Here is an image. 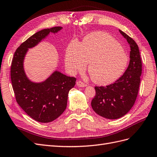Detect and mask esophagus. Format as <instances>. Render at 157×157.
<instances>
[{
	"label": "esophagus",
	"mask_w": 157,
	"mask_h": 157,
	"mask_svg": "<svg viewBox=\"0 0 157 157\" xmlns=\"http://www.w3.org/2000/svg\"><path fill=\"white\" fill-rule=\"evenodd\" d=\"M76 84H77V86L78 87H85L86 86V85L83 82H82V81H77V82H76Z\"/></svg>",
	"instance_id": "obj_1"
}]
</instances>
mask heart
I'll return each instance as SVG.
<instances>
[{
  "instance_id": "1",
  "label": "heart",
  "mask_w": 157,
  "mask_h": 157,
  "mask_svg": "<svg viewBox=\"0 0 157 157\" xmlns=\"http://www.w3.org/2000/svg\"><path fill=\"white\" fill-rule=\"evenodd\" d=\"M89 61L88 72L93 82L105 86L123 75L129 59L114 38L98 31L88 35L81 44L71 43L66 49L65 65L69 73L83 70Z\"/></svg>"
}]
</instances>
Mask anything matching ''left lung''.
I'll list each match as a JSON object with an SVG mask.
<instances>
[{"mask_svg":"<svg viewBox=\"0 0 157 157\" xmlns=\"http://www.w3.org/2000/svg\"><path fill=\"white\" fill-rule=\"evenodd\" d=\"M130 46V60L127 70L114 83L106 86H95L96 94L91 101L93 110L108 119H118L126 114L135 103L140 85L142 62L137 43L119 29Z\"/></svg>","mask_w":157,"mask_h":157,"instance_id":"left-lung-1","label":"left lung"}]
</instances>
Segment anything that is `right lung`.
Listing matches in <instances>:
<instances>
[{"label":"right lung","mask_w":157,"mask_h":157,"mask_svg":"<svg viewBox=\"0 0 157 157\" xmlns=\"http://www.w3.org/2000/svg\"><path fill=\"white\" fill-rule=\"evenodd\" d=\"M62 28L54 27L35 33L16 49L12 61L10 75L16 100L27 114L39 122H51L64 113L76 78L55 71L43 82H31L24 70V57L29 48L37 45L50 32L57 33Z\"/></svg>","instance_id":"add662e5"}]
</instances>
